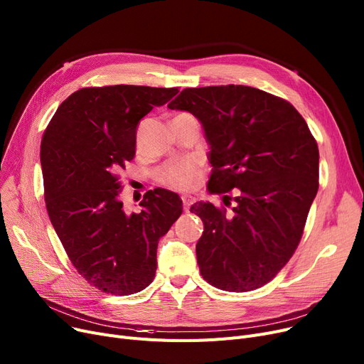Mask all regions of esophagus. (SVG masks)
<instances>
[{
    "label": "esophagus",
    "mask_w": 364,
    "mask_h": 364,
    "mask_svg": "<svg viewBox=\"0 0 364 364\" xmlns=\"http://www.w3.org/2000/svg\"><path fill=\"white\" fill-rule=\"evenodd\" d=\"M193 203V199L188 198V196H184L183 198V208H184V213H188L190 211V206H192Z\"/></svg>",
    "instance_id": "34e87169"
}]
</instances>
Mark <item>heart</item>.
Here are the masks:
<instances>
[{
    "instance_id": "obj_1",
    "label": "heart",
    "mask_w": 364,
    "mask_h": 364,
    "mask_svg": "<svg viewBox=\"0 0 364 364\" xmlns=\"http://www.w3.org/2000/svg\"><path fill=\"white\" fill-rule=\"evenodd\" d=\"M199 176L200 169L198 164L192 161H181L165 166L159 172V181L168 188L186 192V190H190L196 186Z\"/></svg>"
}]
</instances>
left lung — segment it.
I'll use <instances>...</instances> for the list:
<instances>
[{"mask_svg": "<svg viewBox=\"0 0 364 364\" xmlns=\"http://www.w3.org/2000/svg\"><path fill=\"white\" fill-rule=\"evenodd\" d=\"M168 107L203 127L214 166L209 192L237 188L232 214L211 202L190 208L203 221L200 274L228 292L261 288L294 255L318 190V147L307 122L289 102L233 84L186 88Z\"/></svg>", "mask_w": 364, "mask_h": 364, "instance_id": "1", "label": "left lung"}]
</instances>
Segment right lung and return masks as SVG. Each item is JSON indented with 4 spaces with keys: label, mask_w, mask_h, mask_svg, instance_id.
Here are the masks:
<instances>
[{
    "label": "right lung",
    "mask_w": 364,
    "mask_h": 364,
    "mask_svg": "<svg viewBox=\"0 0 364 364\" xmlns=\"http://www.w3.org/2000/svg\"><path fill=\"white\" fill-rule=\"evenodd\" d=\"M178 88H81L55 110L41 141L48 217L78 273L112 295L143 291L156 273L159 239L183 213L181 199L149 190L139 213L124 208L118 172L136 155L141 118Z\"/></svg>",
    "instance_id": "obj_1"
}]
</instances>
